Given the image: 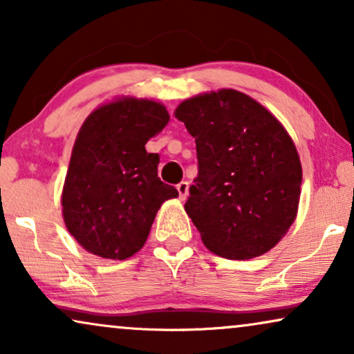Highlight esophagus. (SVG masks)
Masks as SVG:
<instances>
[{
	"mask_svg": "<svg viewBox=\"0 0 354 354\" xmlns=\"http://www.w3.org/2000/svg\"><path fill=\"white\" fill-rule=\"evenodd\" d=\"M177 192H178V198H180V200H185V198L188 196V182L178 183Z\"/></svg>",
	"mask_w": 354,
	"mask_h": 354,
	"instance_id": "1",
	"label": "esophagus"
}]
</instances>
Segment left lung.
I'll return each instance as SVG.
<instances>
[{
    "label": "left lung",
    "mask_w": 354,
    "mask_h": 354,
    "mask_svg": "<svg viewBox=\"0 0 354 354\" xmlns=\"http://www.w3.org/2000/svg\"><path fill=\"white\" fill-rule=\"evenodd\" d=\"M176 118L196 143L185 211L203 243L227 259L268 253L293 224L301 195V162L287 130L232 88L182 101Z\"/></svg>",
    "instance_id": "obj_1"
}]
</instances>
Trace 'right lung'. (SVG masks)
Instances as JSON below:
<instances>
[{
	"instance_id": "right-lung-1",
	"label": "right lung",
	"mask_w": 354,
	"mask_h": 354,
	"mask_svg": "<svg viewBox=\"0 0 354 354\" xmlns=\"http://www.w3.org/2000/svg\"><path fill=\"white\" fill-rule=\"evenodd\" d=\"M169 122L151 100L119 98L100 106L79 130L62 188V217L71 235L106 259L142 250L154 217L176 188L158 177L159 154L145 145Z\"/></svg>"
}]
</instances>
